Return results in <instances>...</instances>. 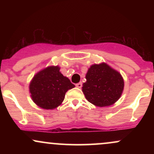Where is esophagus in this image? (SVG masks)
<instances>
[{"label":"esophagus","mask_w":154,"mask_h":154,"mask_svg":"<svg viewBox=\"0 0 154 154\" xmlns=\"http://www.w3.org/2000/svg\"><path fill=\"white\" fill-rule=\"evenodd\" d=\"M82 83L81 82H79L77 83V84H76V87H77V88H82Z\"/></svg>","instance_id":"esophagus-1"}]
</instances>
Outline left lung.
<instances>
[{"mask_svg":"<svg viewBox=\"0 0 154 154\" xmlns=\"http://www.w3.org/2000/svg\"><path fill=\"white\" fill-rule=\"evenodd\" d=\"M82 92L90 103L99 107L109 106L119 100L124 90V79L117 71L106 63L88 69Z\"/></svg>","mask_w":154,"mask_h":154,"instance_id":"left-lung-1","label":"left lung"}]
</instances>
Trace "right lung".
<instances>
[{
    "mask_svg": "<svg viewBox=\"0 0 154 154\" xmlns=\"http://www.w3.org/2000/svg\"><path fill=\"white\" fill-rule=\"evenodd\" d=\"M60 67L51 66L34 76L29 93L34 103L43 109H54L61 104L68 90L75 85L60 72Z\"/></svg>",
    "mask_w": 154,
    "mask_h": 154,
    "instance_id": "1",
    "label": "right lung"
}]
</instances>
